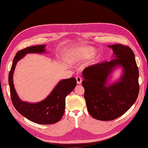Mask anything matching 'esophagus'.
I'll return each mask as SVG.
<instances>
[{"label":"esophagus","mask_w":148,"mask_h":148,"mask_svg":"<svg viewBox=\"0 0 148 148\" xmlns=\"http://www.w3.org/2000/svg\"><path fill=\"white\" fill-rule=\"evenodd\" d=\"M76 80H77V84H81V83H82V79L81 77H76Z\"/></svg>","instance_id":"esophagus-1"}]
</instances>
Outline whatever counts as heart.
<instances>
[{
    "mask_svg": "<svg viewBox=\"0 0 148 148\" xmlns=\"http://www.w3.org/2000/svg\"><path fill=\"white\" fill-rule=\"evenodd\" d=\"M96 54V51L90 47L80 48L74 52L73 54L75 58L87 60L94 57Z\"/></svg>",
    "mask_w": 148,
    "mask_h": 148,
    "instance_id": "obj_1",
    "label": "heart"
}]
</instances>
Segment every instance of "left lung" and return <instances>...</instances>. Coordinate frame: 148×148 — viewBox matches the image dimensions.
Wrapping results in <instances>:
<instances>
[{
    "label": "left lung",
    "instance_id": "left-lung-1",
    "mask_svg": "<svg viewBox=\"0 0 148 148\" xmlns=\"http://www.w3.org/2000/svg\"><path fill=\"white\" fill-rule=\"evenodd\" d=\"M113 51L109 62L91 65L83 71L84 98L88 110L99 121H112L120 117L131 107L139 92L138 69L133 51L122 44L107 45ZM121 67L118 80L110 83L113 71Z\"/></svg>",
    "mask_w": 148,
    "mask_h": 148
}]
</instances>
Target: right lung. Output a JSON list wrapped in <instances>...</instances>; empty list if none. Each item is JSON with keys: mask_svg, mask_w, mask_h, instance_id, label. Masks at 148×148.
Instances as JSON below:
<instances>
[{"mask_svg": "<svg viewBox=\"0 0 148 148\" xmlns=\"http://www.w3.org/2000/svg\"><path fill=\"white\" fill-rule=\"evenodd\" d=\"M46 45L30 46L18 51L14 57L9 73L8 82L12 104L19 113L33 122L48 125L59 121L65 108V98L75 88L77 82L74 77L60 80L50 94L38 103L23 101L17 95L13 83V75L17 62L29 53H47Z\"/></svg>", "mask_w": 148, "mask_h": 148, "instance_id": "add662e5", "label": "right lung"}]
</instances>
